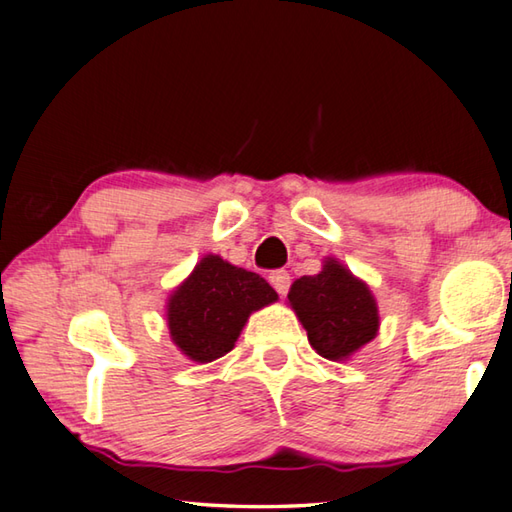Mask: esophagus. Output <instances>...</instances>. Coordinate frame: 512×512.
<instances>
[{"instance_id": "esophagus-1", "label": "esophagus", "mask_w": 512, "mask_h": 512, "mask_svg": "<svg viewBox=\"0 0 512 512\" xmlns=\"http://www.w3.org/2000/svg\"><path fill=\"white\" fill-rule=\"evenodd\" d=\"M269 283L278 292V296H285L289 292V283H292V276L285 269H276V272L269 274Z\"/></svg>"}]
</instances>
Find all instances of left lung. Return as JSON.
I'll use <instances>...</instances> for the list:
<instances>
[{
    "mask_svg": "<svg viewBox=\"0 0 512 512\" xmlns=\"http://www.w3.org/2000/svg\"><path fill=\"white\" fill-rule=\"evenodd\" d=\"M287 298L307 330L310 345L330 361L350 356L379 330L370 289L336 260H325L321 274L294 281Z\"/></svg>",
    "mask_w": 512,
    "mask_h": 512,
    "instance_id": "obj_1",
    "label": "left lung"
}]
</instances>
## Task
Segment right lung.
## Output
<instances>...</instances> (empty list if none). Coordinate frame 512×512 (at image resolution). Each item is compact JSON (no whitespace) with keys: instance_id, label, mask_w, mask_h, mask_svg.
Listing matches in <instances>:
<instances>
[{"instance_id":"1","label":"right lung","mask_w":512,"mask_h":512,"mask_svg":"<svg viewBox=\"0 0 512 512\" xmlns=\"http://www.w3.org/2000/svg\"><path fill=\"white\" fill-rule=\"evenodd\" d=\"M276 298L263 276L207 256L169 298L171 339L191 361H216L234 347L249 314Z\"/></svg>"}]
</instances>
